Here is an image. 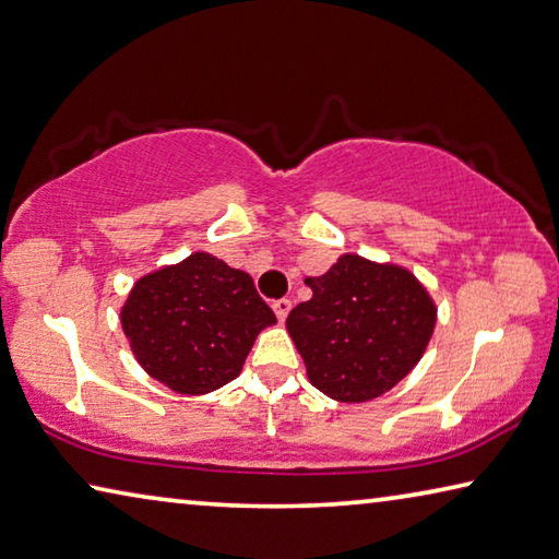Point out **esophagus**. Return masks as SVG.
<instances>
[{
  "label": "esophagus",
  "instance_id": "34e87169",
  "mask_svg": "<svg viewBox=\"0 0 559 559\" xmlns=\"http://www.w3.org/2000/svg\"><path fill=\"white\" fill-rule=\"evenodd\" d=\"M288 311H290V300H288V298H278V300H273V313L278 316V321H286Z\"/></svg>",
  "mask_w": 559,
  "mask_h": 559
}]
</instances>
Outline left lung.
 <instances>
[{
    "instance_id": "obj_1",
    "label": "left lung",
    "mask_w": 559,
    "mask_h": 559,
    "mask_svg": "<svg viewBox=\"0 0 559 559\" xmlns=\"http://www.w3.org/2000/svg\"><path fill=\"white\" fill-rule=\"evenodd\" d=\"M306 286L313 298L288 313L286 328L318 391L366 403L418 366L438 308L403 265L345 253Z\"/></svg>"
}]
</instances>
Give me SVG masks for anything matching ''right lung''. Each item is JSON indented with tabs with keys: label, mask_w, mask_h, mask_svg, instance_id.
Listing matches in <instances>:
<instances>
[{
	"label": "right lung",
	"mask_w": 559,
	"mask_h": 559,
	"mask_svg": "<svg viewBox=\"0 0 559 559\" xmlns=\"http://www.w3.org/2000/svg\"><path fill=\"white\" fill-rule=\"evenodd\" d=\"M273 323L253 278L203 251L146 273L121 308L139 366L181 395L231 383L255 335Z\"/></svg>",
	"instance_id": "obj_1"
}]
</instances>
